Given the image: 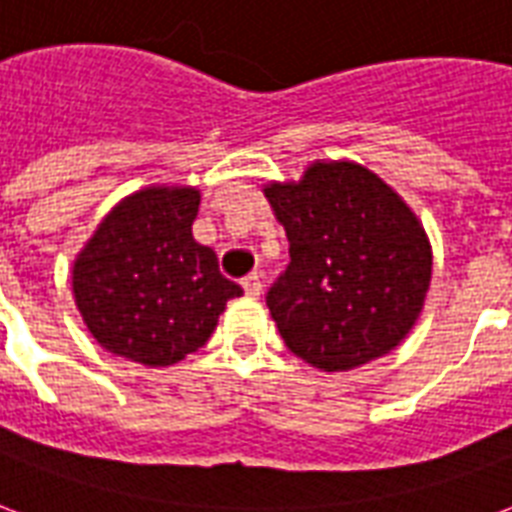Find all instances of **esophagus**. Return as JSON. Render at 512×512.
Here are the masks:
<instances>
[{
    "label": "esophagus",
    "mask_w": 512,
    "mask_h": 512,
    "mask_svg": "<svg viewBox=\"0 0 512 512\" xmlns=\"http://www.w3.org/2000/svg\"><path fill=\"white\" fill-rule=\"evenodd\" d=\"M241 287H244V292H247L249 298H257V295L263 292V282H260V276H257V273H249L247 279L241 282Z\"/></svg>",
    "instance_id": "esophagus-1"
}]
</instances>
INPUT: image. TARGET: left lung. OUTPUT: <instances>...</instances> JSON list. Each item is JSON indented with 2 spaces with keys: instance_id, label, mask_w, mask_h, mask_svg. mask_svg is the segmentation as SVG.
<instances>
[{
  "instance_id": "1",
  "label": "left lung",
  "mask_w": 512,
  "mask_h": 512,
  "mask_svg": "<svg viewBox=\"0 0 512 512\" xmlns=\"http://www.w3.org/2000/svg\"><path fill=\"white\" fill-rule=\"evenodd\" d=\"M263 193L290 241V265L265 298L287 349L343 373L400 346L432 279L411 206L354 161H314L298 182H268Z\"/></svg>"
}]
</instances>
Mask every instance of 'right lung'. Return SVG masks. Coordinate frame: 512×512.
<instances>
[{"instance_id":"obj_1","label":"right lung","mask_w":512,"mask_h":512,"mask_svg":"<svg viewBox=\"0 0 512 512\" xmlns=\"http://www.w3.org/2000/svg\"><path fill=\"white\" fill-rule=\"evenodd\" d=\"M201 190L150 185L99 222L72 265L85 327L115 357L169 368L209 341L241 287L193 239Z\"/></svg>"}]
</instances>
